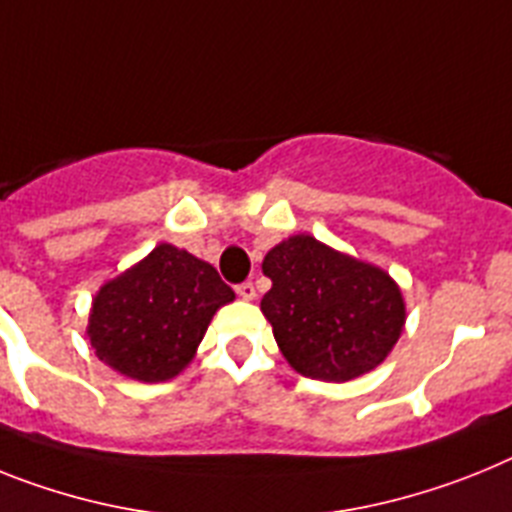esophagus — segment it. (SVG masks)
I'll use <instances>...</instances> for the list:
<instances>
[{
  "label": "esophagus",
  "instance_id": "esophagus-1",
  "mask_svg": "<svg viewBox=\"0 0 512 512\" xmlns=\"http://www.w3.org/2000/svg\"><path fill=\"white\" fill-rule=\"evenodd\" d=\"M235 292H238V295L243 300H253V298H256V287H253V282H240V285L235 287Z\"/></svg>",
  "mask_w": 512,
  "mask_h": 512
}]
</instances>
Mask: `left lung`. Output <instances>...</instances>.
Masks as SVG:
<instances>
[{
	"instance_id": "left-lung-1",
	"label": "left lung",
	"mask_w": 512,
	"mask_h": 512,
	"mask_svg": "<svg viewBox=\"0 0 512 512\" xmlns=\"http://www.w3.org/2000/svg\"><path fill=\"white\" fill-rule=\"evenodd\" d=\"M261 300L282 355L300 375L344 383L378 368L404 329V300L383 269L292 235L266 253Z\"/></svg>"
}]
</instances>
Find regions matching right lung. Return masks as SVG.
I'll return each instance as SVG.
<instances>
[{"mask_svg": "<svg viewBox=\"0 0 512 512\" xmlns=\"http://www.w3.org/2000/svg\"><path fill=\"white\" fill-rule=\"evenodd\" d=\"M233 298L212 264L160 243L100 287L87 336L95 355L126 378L168 381L191 362L214 310Z\"/></svg>", "mask_w": 512, "mask_h": 512, "instance_id": "right-lung-1", "label": "right lung"}]
</instances>
